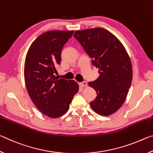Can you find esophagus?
<instances>
[{
  "label": "esophagus",
  "mask_w": 153,
  "mask_h": 153,
  "mask_svg": "<svg viewBox=\"0 0 153 153\" xmlns=\"http://www.w3.org/2000/svg\"><path fill=\"white\" fill-rule=\"evenodd\" d=\"M79 86L82 87H86L88 86V84L86 82H82L81 83H79Z\"/></svg>",
  "instance_id": "34e87169"
}]
</instances>
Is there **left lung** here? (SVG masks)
Segmentation results:
<instances>
[{"label": "left lung", "mask_w": 153, "mask_h": 153, "mask_svg": "<svg viewBox=\"0 0 153 153\" xmlns=\"http://www.w3.org/2000/svg\"><path fill=\"white\" fill-rule=\"evenodd\" d=\"M74 36L99 69V77L88 83L97 95L90 107L103 116L115 113L126 100L132 80L128 53L117 37L104 28L76 31Z\"/></svg>", "instance_id": "8db88e82"}]
</instances>
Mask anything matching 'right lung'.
Instances as JSON below:
<instances>
[{"instance_id": "add662e5", "label": "right lung", "mask_w": 153, "mask_h": 153, "mask_svg": "<svg viewBox=\"0 0 153 153\" xmlns=\"http://www.w3.org/2000/svg\"><path fill=\"white\" fill-rule=\"evenodd\" d=\"M74 31H49L33 41L25 60L24 78L31 99L40 112L57 118L68 111L79 86L55 76L63 46Z\"/></svg>"}]
</instances>
